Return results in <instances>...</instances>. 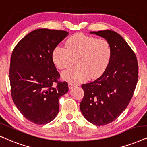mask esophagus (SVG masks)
I'll return each mask as SVG.
<instances>
[{
  "label": "esophagus",
  "mask_w": 147,
  "mask_h": 147,
  "mask_svg": "<svg viewBox=\"0 0 147 147\" xmlns=\"http://www.w3.org/2000/svg\"><path fill=\"white\" fill-rule=\"evenodd\" d=\"M75 86H77V85L72 84V83H69V84H68L69 89H72V88H73L74 87H75Z\"/></svg>",
  "instance_id": "34e87169"
}]
</instances>
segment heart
<instances>
[{
  "mask_svg": "<svg viewBox=\"0 0 147 147\" xmlns=\"http://www.w3.org/2000/svg\"><path fill=\"white\" fill-rule=\"evenodd\" d=\"M66 49L57 47L53 51L55 64L60 69L68 68L76 61L77 66L62 73L65 80L72 84L96 78L107 68L111 57L110 45L102 38L77 33L65 42Z\"/></svg>",
  "mask_w": 147,
  "mask_h": 147,
  "instance_id": "heart-1",
  "label": "heart"
}]
</instances>
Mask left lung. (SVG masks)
<instances>
[{
	"label": "left lung",
	"instance_id": "1",
	"mask_svg": "<svg viewBox=\"0 0 147 147\" xmlns=\"http://www.w3.org/2000/svg\"><path fill=\"white\" fill-rule=\"evenodd\" d=\"M107 40L111 57L103 74L83 84L84 96L80 109L84 118L97 126L112 123L126 109L137 84V58L125 39L112 30L90 31Z\"/></svg>",
	"mask_w": 147,
	"mask_h": 147
}]
</instances>
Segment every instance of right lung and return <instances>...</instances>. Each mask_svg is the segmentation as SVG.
Instances as JSON below:
<instances>
[{
    "label": "right lung",
    "instance_id": "1",
    "mask_svg": "<svg viewBox=\"0 0 147 147\" xmlns=\"http://www.w3.org/2000/svg\"><path fill=\"white\" fill-rule=\"evenodd\" d=\"M68 35L66 31L35 29L24 36L12 53V99L21 114L35 124L52 121L59 112V98L68 91L67 82H58L59 73L52 57L55 48Z\"/></svg>",
    "mask_w": 147,
    "mask_h": 147
}]
</instances>
